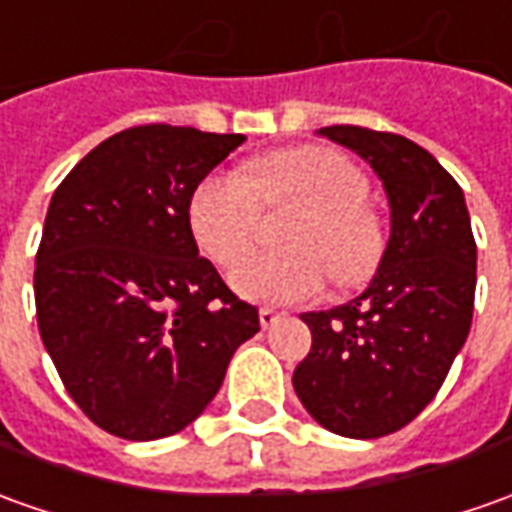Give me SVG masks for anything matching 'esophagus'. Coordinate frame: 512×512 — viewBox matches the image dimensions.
I'll return each instance as SVG.
<instances>
[{
	"label": "esophagus",
	"mask_w": 512,
	"mask_h": 512,
	"mask_svg": "<svg viewBox=\"0 0 512 512\" xmlns=\"http://www.w3.org/2000/svg\"><path fill=\"white\" fill-rule=\"evenodd\" d=\"M257 316H260V325H263V328H274V325L283 319V314H280V311H274V308H260Z\"/></svg>",
	"instance_id": "obj_1"
}]
</instances>
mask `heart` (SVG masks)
Segmentation results:
<instances>
[{
	"instance_id": "obj_1",
	"label": "heart",
	"mask_w": 512,
	"mask_h": 512,
	"mask_svg": "<svg viewBox=\"0 0 512 512\" xmlns=\"http://www.w3.org/2000/svg\"><path fill=\"white\" fill-rule=\"evenodd\" d=\"M370 182L350 156L325 145H297L255 159L243 173H210L190 198V227L207 255L232 269L254 245L262 207H306L289 248L258 256L232 274L235 291L257 302L314 300L336 285L370 280L387 252L384 221L367 201Z\"/></svg>"
}]
</instances>
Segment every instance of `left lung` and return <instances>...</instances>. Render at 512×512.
<instances>
[{
  "label": "left lung",
  "mask_w": 512,
  "mask_h": 512,
  "mask_svg": "<svg viewBox=\"0 0 512 512\" xmlns=\"http://www.w3.org/2000/svg\"><path fill=\"white\" fill-rule=\"evenodd\" d=\"M319 134L370 162L387 190L392 232L361 297L302 314L311 353L294 370V389L328 431L375 440L429 406L468 339L474 232L460 184L417 142L361 125Z\"/></svg>",
  "instance_id": "1"
}]
</instances>
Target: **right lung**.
<instances>
[{"mask_svg": "<svg viewBox=\"0 0 512 512\" xmlns=\"http://www.w3.org/2000/svg\"><path fill=\"white\" fill-rule=\"evenodd\" d=\"M243 139L125 128L52 193L33 277L41 342L72 401L114 437L159 440L193 423L260 330L190 229L193 190Z\"/></svg>", "mask_w": 512, "mask_h": 512, "instance_id": "right-lung-1", "label": "right lung"}]
</instances>
